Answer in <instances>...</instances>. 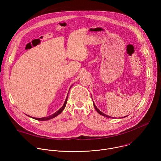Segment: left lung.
I'll return each instance as SVG.
<instances>
[{"mask_svg": "<svg viewBox=\"0 0 161 161\" xmlns=\"http://www.w3.org/2000/svg\"><path fill=\"white\" fill-rule=\"evenodd\" d=\"M93 104H94V108H95V109H96V110L100 114H101V115H103V116H104V117H108V118H113V117H109V116H108V115H107V114H104V113H103V112H101L97 107H96V106L95 105V104H94V103H93ZM124 117H122V118H124Z\"/></svg>", "mask_w": 161, "mask_h": 161, "instance_id": "8db88e82", "label": "left lung"}]
</instances>
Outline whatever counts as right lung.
I'll return each mask as SVG.
<instances>
[{
	"mask_svg": "<svg viewBox=\"0 0 161 161\" xmlns=\"http://www.w3.org/2000/svg\"><path fill=\"white\" fill-rule=\"evenodd\" d=\"M67 98H68V97L67 96V97H66V99H65V102H64V105L62 106V107H61L57 111H56L55 113H54L53 114H51V115H50V116H48V117H44V118H35V117H31V116H29V117H31V118H32V119H36V120H41V121H45V120H50V119H53V118H54V117H57V115H58V114H60V113H61L62 112V111L64 109V108H65V106H66V103H67Z\"/></svg>",
	"mask_w": 161,
	"mask_h": 161,
	"instance_id": "add662e5",
	"label": "right lung"
}]
</instances>
